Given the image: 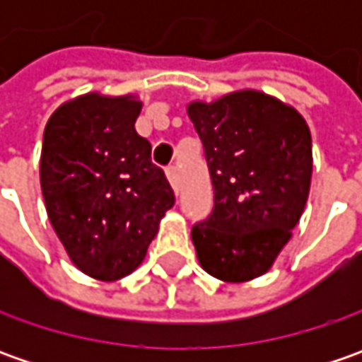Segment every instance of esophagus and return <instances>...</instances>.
I'll return each instance as SVG.
<instances>
[{"label": "esophagus", "instance_id": "obj_1", "mask_svg": "<svg viewBox=\"0 0 362 362\" xmlns=\"http://www.w3.org/2000/svg\"><path fill=\"white\" fill-rule=\"evenodd\" d=\"M167 179H169V183H171V187L177 193L179 191V175H177V167L175 165H169L167 167Z\"/></svg>", "mask_w": 362, "mask_h": 362}]
</instances>
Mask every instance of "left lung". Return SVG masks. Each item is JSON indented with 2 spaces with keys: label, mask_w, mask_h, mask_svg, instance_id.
Wrapping results in <instances>:
<instances>
[{
  "label": "left lung",
  "mask_w": 362,
  "mask_h": 362,
  "mask_svg": "<svg viewBox=\"0 0 362 362\" xmlns=\"http://www.w3.org/2000/svg\"><path fill=\"white\" fill-rule=\"evenodd\" d=\"M187 115L205 148L216 205L191 230L202 268L242 284L270 270L298 226L313 181V139L294 106L254 88Z\"/></svg>",
  "instance_id": "obj_1"
}]
</instances>
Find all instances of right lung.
Segmentation results:
<instances>
[{"label": "right lung", "mask_w": 362, "mask_h": 362, "mask_svg": "<svg viewBox=\"0 0 362 362\" xmlns=\"http://www.w3.org/2000/svg\"><path fill=\"white\" fill-rule=\"evenodd\" d=\"M136 94L86 92L48 119L40 155L46 211L70 262L94 280L136 270L175 203L134 122Z\"/></svg>", "instance_id": "obj_1"}]
</instances>
